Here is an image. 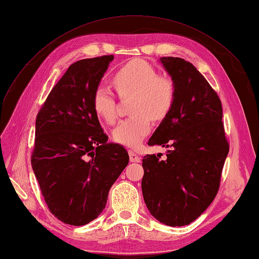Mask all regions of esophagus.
Here are the masks:
<instances>
[{
  "instance_id": "34e87169",
  "label": "esophagus",
  "mask_w": 259,
  "mask_h": 259,
  "mask_svg": "<svg viewBox=\"0 0 259 259\" xmlns=\"http://www.w3.org/2000/svg\"><path fill=\"white\" fill-rule=\"evenodd\" d=\"M128 154H130V160H131V162H135V163H139V162H140V156H139L137 153H135L134 151L130 150V151H128Z\"/></svg>"
}]
</instances>
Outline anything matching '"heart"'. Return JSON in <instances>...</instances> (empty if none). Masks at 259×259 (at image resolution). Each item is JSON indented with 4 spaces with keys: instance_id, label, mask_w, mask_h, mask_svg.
Here are the masks:
<instances>
[{
    "instance_id": "heart-1",
    "label": "heart",
    "mask_w": 259,
    "mask_h": 259,
    "mask_svg": "<svg viewBox=\"0 0 259 259\" xmlns=\"http://www.w3.org/2000/svg\"><path fill=\"white\" fill-rule=\"evenodd\" d=\"M113 84L121 96L134 95L131 111L135 113L116 125L113 139L125 147H137L151 132V117L162 120L170 110L175 84L170 77L158 75V71L142 59H133L117 70ZM93 105L101 119L108 123L115 121V99L107 86L99 85L96 89Z\"/></svg>"
}]
</instances>
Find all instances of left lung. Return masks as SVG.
Instances as JSON below:
<instances>
[{"mask_svg": "<svg viewBox=\"0 0 259 259\" xmlns=\"http://www.w3.org/2000/svg\"><path fill=\"white\" fill-rule=\"evenodd\" d=\"M160 62L175 84V98L148 145L169 149L164 159L160 153L144 156L142 189L155 219L182 227L215 199L229 146L221 99L205 77L183 58L162 57Z\"/></svg>", "mask_w": 259, "mask_h": 259, "instance_id": "obj_1", "label": "left lung"}]
</instances>
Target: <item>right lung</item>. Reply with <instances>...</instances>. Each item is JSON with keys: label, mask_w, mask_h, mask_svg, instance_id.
Instances as JSON below:
<instances>
[{"label": "right lung", "mask_w": 259, "mask_h": 259, "mask_svg": "<svg viewBox=\"0 0 259 259\" xmlns=\"http://www.w3.org/2000/svg\"><path fill=\"white\" fill-rule=\"evenodd\" d=\"M113 58L72 64L36 116L31 165L52 214L71 226L103 213L109 190L128 164L124 147L108 143L93 105Z\"/></svg>", "instance_id": "1"}]
</instances>
